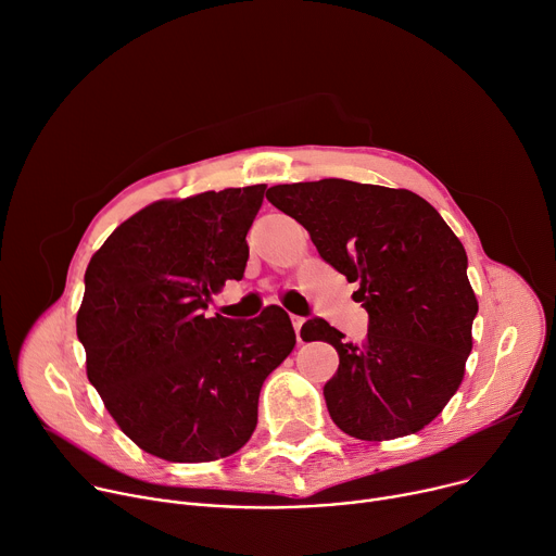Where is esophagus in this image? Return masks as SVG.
Wrapping results in <instances>:
<instances>
[{
    "mask_svg": "<svg viewBox=\"0 0 556 556\" xmlns=\"http://www.w3.org/2000/svg\"><path fill=\"white\" fill-rule=\"evenodd\" d=\"M290 319H292L294 332H298V342H300V344H304V340H302V326H304V321H306V319H304V317H300V315H292Z\"/></svg>",
    "mask_w": 556,
    "mask_h": 556,
    "instance_id": "34e87169",
    "label": "esophagus"
}]
</instances>
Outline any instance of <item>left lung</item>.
Listing matches in <instances>:
<instances>
[{"mask_svg": "<svg viewBox=\"0 0 556 556\" xmlns=\"http://www.w3.org/2000/svg\"><path fill=\"white\" fill-rule=\"evenodd\" d=\"M268 201L302 224L319 256L359 288V344L326 319L302 326L340 355L324 387L328 414L359 440L420 431L458 391L478 313L467 254L435 207L409 190L342 178L275 185Z\"/></svg>", "mask_w": 556, "mask_h": 556, "instance_id": "8db88e82", "label": "left lung"}]
</instances>
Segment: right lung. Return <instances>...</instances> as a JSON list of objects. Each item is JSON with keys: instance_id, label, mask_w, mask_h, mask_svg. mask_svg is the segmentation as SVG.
Segmentation results:
<instances>
[{"instance_id": "right-lung-1", "label": "right lung", "mask_w": 556, "mask_h": 556, "mask_svg": "<svg viewBox=\"0 0 556 556\" xmlns=\"http://www.w3.org/2000/svg\"><path fill=\"white\" fill-rule=\"evenodd\" d=\"M264 194L250 185L156 201L91 256L76 319L87 378L147 454L210 463L239 452L264 380L298 342L281 306L248 321L205 317L212 294L243 277Z\"/></svg>"}]
</instances>
